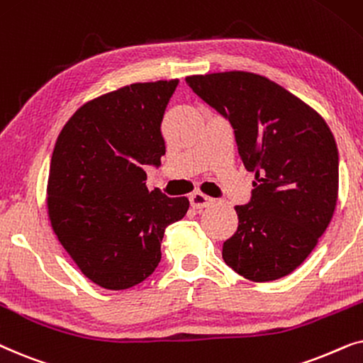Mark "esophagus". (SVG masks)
I'll use <instances>...</instances> for the list:
<instances>
[{"label":"esophagus","instance_id":"1","mask_svg":"<svg viewBox=\"0 0 363 363\" xmlns=\"http://www.w3.org/2000/svg\"><path fill=\"white\" fill-rule=\"evenodd\" d=\"M191 206L194 207V209H204V207L211 206L212 202H214V199L209 196L202 194V192H194V194H191Z\"/></svg>","mask_w":363,"mask_h":363}]
</instances>
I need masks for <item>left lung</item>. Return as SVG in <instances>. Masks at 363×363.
I'll use <instances>...</instances> for the list:
<instances>
[{"instance_id":"left-lung-1","label":"left lung","mask_w":363,"mask_h":363,"mask_svg":"<svg viewBox=\"0 0 363 363\" xmlns=\"http://www.w3.org/2000/svg\"><path fill=\"white\" fill-rule=\"evenodd\" d=\"M186 83L234 128L239 156L255 172L249 204L222 259L242 277L270 282L294 272L330 224L339 151L317 111L267 77L245 71L187 76Z\"/></svg>"}]
</instances>
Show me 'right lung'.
Returning <instances> with one entry per match:
<instances>
[{
    "mask_svg": "<svg viewBox=\"0 0 363 363\" xmlns=\"http://www.w3.org/2000/svg\"><path fill=\"white\" fill-rule=\"evenodd\" d=\"M179 79L136 83L81 106L57 136L48 177V214L86 277L109 291L141 284L161 262L164 230L187 197L146 187L161 166L164 111Z\"/></svg>",
    "mask_w": 363,
    "mask_h": 363,
    "instance_id": "obj_1",
    "label": "right lung"
}]
</instances>
